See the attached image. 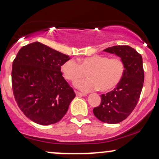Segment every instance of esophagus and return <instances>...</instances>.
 I'll list each match as a JSON object with an SVG mask.
<instances>
[{"label": "esophagus", "instance_id": "esophagus-1", "mask_svg": "<svg viewBox=\"0 0 159 159\" xmlns=\"http://www.w3.org/2000/svg\"><path fill=\"white\" fill-rule=\"evenodd\" d=\"M75 93H76V96H85V94L82 93V92H77V91H75Z\"/></svg>", "mask_w": 159, "mask_h": 159}]
</instances>
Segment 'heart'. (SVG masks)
<instances>
[{
    "label": "heart",
    "instance_id": "heart-1",
    "mask_svg": "<svg viewBox=\"0 0 159 159\" xmlns=\"http://www.w3.org/2000/svg\"><path fill=\"white\" fill-rule=\"evenodd\" d=\"M125 64L120 58L94 55L79 62L70 59L61 67L66 80L74 83L87 75L89 78L80 80L75 85L83 92L100 89L101 92L112 90L120 83L124 76Z\"/></svg>",
    "mask_w": 159,
    "mask_h": 159
}]
</instances>
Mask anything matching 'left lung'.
Segmentation results:
<instances>
[{
    "label": "left lung",
    "instance_id": "left-lung-1",
    "mask_svg": "<svg viewBox=\"0 0 159 159\" xmlns=\"http://www.w3.org/2000/svg\"><path fill=\"white\" fill-rule=\"evenodd\" d=\"M105 52L120 57L125 67L124 76L113 91L101 94L94 115L103 122L116 124L125 120L136 107L144 83L141 55L129 46H114Z\"/></svg>",
    "mask_w": 159,
    "mask_h": 159
}]
</instances>
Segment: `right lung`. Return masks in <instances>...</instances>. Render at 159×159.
Wrapping results in <instances>:
<instances>
[{
  "label": "right lung",
  "mask_w": 159,
  "mask_h": 159,
  "mask_svg": "<svg viewBox=\"0 0 159 159\" xmlns=\"http://www.w3.org/2000/svg\"><path fill=\"white\" fill-rule=\"evenodd\" d=\"M68 56L40 42L23 46L12 62V88L19 109L33 122L54 124L64 117L74 98L61 67Z\"/></svg>",
  "instance_id": "obj_1"
}]
</instances>
